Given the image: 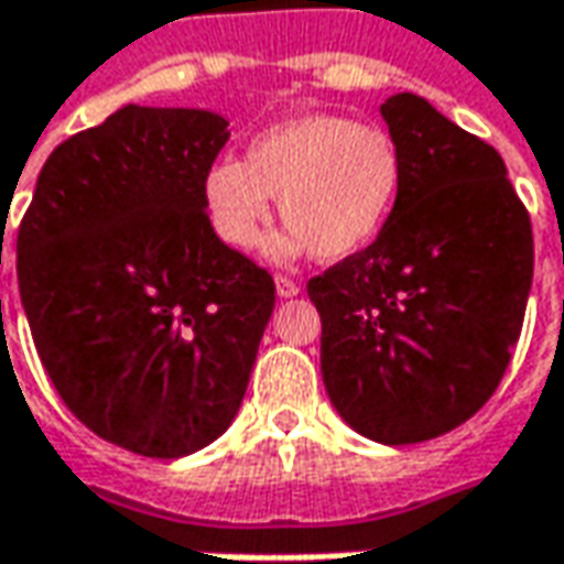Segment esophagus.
Listing matches in <instances>:
<instances>
[{
    "mask_svg": "<svg viewBox=\"0 0 564 564\" xmlns=\"http://www.w3.org/2000/svg\"><path fill=\"white\" fill-rule=\"evenodd\" d=\"M275 292H279V297H294V294L301 292V285L294 279H289V275H275Z\"/></svg>",
    "mask_w": 564,
    "mask_h": 564,
    "instance_id": "obj_1",
    "label": "esophagus"
}]
</instances>
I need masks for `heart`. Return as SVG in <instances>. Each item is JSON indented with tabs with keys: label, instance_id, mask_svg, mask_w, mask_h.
<instances>
[{
	"label": "heart",
	"instance_id": "obj_1",
	"mask_svg": "<svg viewBox=\"0 0 564 564\" xmlns=\"http://www.w3.org/2000/svg\"><path fill=\"white\" fill-rule=\"evenodd\" d=\"M401 191V153L373 124L311 112L272 124L248 147V160L219 156L204 175L206 219L231 250H250L272 216L289 231L272 238V260L314 250L348 260L377 241Z\"/></svg>",
	"mask_w": 564,
	"mask_h": 564
}]
</instances>
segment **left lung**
<instances>
[{
    "label": "left lung",
    "instance_id": "left-lung-1",
    "mask_svg": "<svg viewBox=\"0 0 564 564\" xmlns=\"http://www.w3.org/2000/svg\"><path fill=\"white\" fill-rule=\"evenodd\" d=\"M401 191L370 248L307 282L338 417L382 445L436 440L496 392L533 279L531 216L502 156L417 94L379 106Z\"/></svg>",
    "mask_w": 564,
    "mask_h": 564
}]
</instances>
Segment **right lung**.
<instances>
[{
    "mask_svg": "<svg viewBox=\"0 0 564 564\" xmlns=\"http://www.w3.org/2000/svg\"><path fill=\"white\" fill-rule=\"evenodd\" d=\"M226 141L216 112L128 102L55 147L18 228L21 304L55 392L147 458L226 433L275 304L270 272L206 219Z\"/></svg>",
    "mask_w": 564,
    "mask_h": 564,
    "instance_id": "1",
    "label": "right lung"
}]
</instances>
